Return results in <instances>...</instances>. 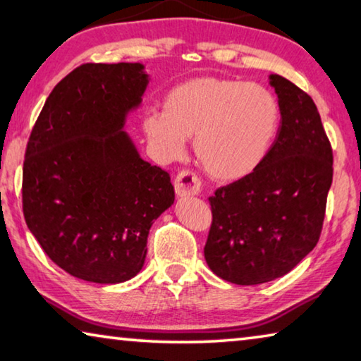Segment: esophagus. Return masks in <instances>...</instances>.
I'll use <instances>...</instances> for the list:
<instances>
[{
  "instance_id": "1",
  "label": "esophagus",
  "mask_w": 361,
  "mask_h": 361,
  "mask_svg": "<svg viewBox=\"0 0 361 361\" xmlns=\"http://www.w3.org/2000/svg\"><path fill=\"white\" fill-rule=\"evenodd\" d=\"M175 192L178 197H189V195H197L200 192V181L197 176L189 170H181L173 181Z\"/></svg>"
}]
</instances>
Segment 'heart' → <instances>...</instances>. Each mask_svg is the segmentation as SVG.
Wrapping results in <instances>:
<instances>
[{
    "label": "heart",
    "mask_w": 361,
    "mask_h": 361,
    "mask_svg": "<svg viewBox=\"0 0 361 361\" xmlns=\"http://www.w3.org/2000/svg\"><path fill=\"white\" fill-rule=\"evenodd\" d=\"M279 124V102L264 85L202 76L170 89L164 109L145 116L143 130L164 162L185 154L192 137L194 154L205 172L234 181L261 166Z\"/></svg>",
    "instance_id": "obj_1"
}]
</instances>
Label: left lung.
Listing matches in <instances>:
<instances>
[{
    "instance_id": "left-lung-1",
    "label": "left lung",
    "mask_w": 361,
    "mask_h": 361,
    "mask_svg": "<svg viewBox=\"0 0 361 361\" xmlns=\"http://www.w3.org/2000/svg\"><path fill=\"white\" fill-rule=\"evenodd\" d=\"M280 127L264 161L245 178L209 197V267L235 285H258L288 274L320 239L333 181V149L314 100L271 75Z\"/></svg>"
}]
</instances>
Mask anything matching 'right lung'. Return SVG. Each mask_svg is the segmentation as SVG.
Segmentation results:
<instances>
[{
  "instance_id": "obj_1",
  "label": "right lung",
  "mask_w": 361,
  "mask_h": 361,
  "mask_svg": "<svg viewBox=\"0 0 361 361\" xmlns=\"http://www.w3.org/2000/svg\"><path fill=\"white\" fill-rule=\"evenodd\" d=\"M149 79L142 63H84L42 106L23 161L28 229L59 267L94 283L142 271L152 223L172 207L170 175L124 132Z\"/></svg>"
}]
</instances>
